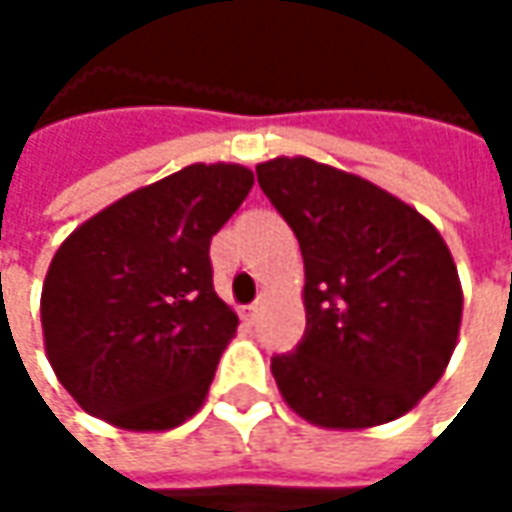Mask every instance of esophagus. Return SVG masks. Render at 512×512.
Instances as JSON below:
<instances>
[{"instance_id": "34e87169", "label": "esophagus", "mask_w": 512, "mask_h": 512, "mask_svg": "<svg viewBox=\"0 0 512 512\" xmlns=\"http://www.w3.org/2000/svg\"><path fill=\"white\" fill-rule=\"evenodd\" d=\"M265 302H267V296H259V299L253 302V305H247V316H250V319H256V316H259V313L265 310Z\"/></svg>"}]
</instances>
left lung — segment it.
<instances>
[{
    "mask_svg": "<svg viewBox=\"0 0 512 512\" xmlns=\"http://www.w3.org/2000/svg\"><path fill=\"white\" fill-rule=\"evenodd\" d=\"M305 259L307 327L270 359L285 402L319 427L393 422L442 379L462 285L439 230L362 176L313 159L256 165Z\"/></svg>",
    "mask_w": 512,
    "mask_h": 512,
    "instance_id": "obj_1",
    "label": "left lung"
}]
</instances>
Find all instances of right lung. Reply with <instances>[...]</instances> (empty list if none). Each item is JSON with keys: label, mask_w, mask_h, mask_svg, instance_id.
<instances>
[{"label": "right lung", "mask_w": 512, "mask_h": 512, "mask_svg": "<svg viewBox=\"0 0 512 512\" xmlns=\"http://www.w3.org/2000/svg\"><path fill=\"white\" fill-rule=\"evenodd\" d=\"M253 187L242 165H187L76 227L50 262L42 330L70 396L116 427L170 430L205 402L239 316L210 239Z\"/></svg>", "instance_id": "right-lung-1"}]
</instances>
